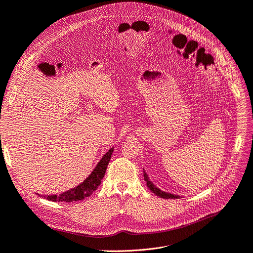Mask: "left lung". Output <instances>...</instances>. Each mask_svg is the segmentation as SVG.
Instances as JSON below:
<instances>
[{
	"mask_svg": "<svg viewBox=\"0 0 253 253\" xmlns=\"http://www.w3.org/2000/svg\"><path fill=\"white\" fill-rule=\"evenodd\" d=\"M144 178H145V180H146V182H147V186L149 189H150V191L151 192H153L155 195H157V196H160V197H162V198H166V199H169V198H171V199H175V198H179V196H176V195H172V194H168V193H165V192H162L160 189H157L156 186L149 180V178H148V176H147V174L144 172Z\"/></svg>",
	"mask_w": 253,
	"mask_h": 253,
	"instance_id": "1",
	"label": "left lung"
}]
</instances>
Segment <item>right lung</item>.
<instances>
[{
	"label": "right lung",
	"instance_id": "add662e5",
	"mask_svg": "<svg viewBox=\"0 0 253 253\" xmlns=\"http://www.w3.org/2000/svg\"><path fill=\"white\" fill-rule=\"evenodd\" d=\"M112 152H114V148H111L110 150L102 157V160L97 165L95 170L92 171V173L81 184L60 195L48 196L46 199L54 202H73L83 200L84 198L88 197V196H90L95 192L98 189V186L101 184V180L105 175Z\"/></svg>",
	"mask_w": 253,
	"mask_h": 253
}]
</instances>
